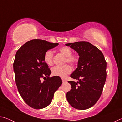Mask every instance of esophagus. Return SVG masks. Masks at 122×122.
<instances>
[{"instance_id":"1","label":"esophagus","mask_w":122,"mask_h":122,"mask_svg":"<svg viewBox=\"0 0 122 122\" xmlns=\"http://www.w3.org/2000/svg\"><path fill=\"white\" fill-rule=\"evenodd\" d=\"M62 82H63V83L66 82V81H65V80L64 79H62Z\"/></svg>"}]
</instances>
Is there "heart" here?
Returning <instances> with one entry per match:
<instances>
[{
	"mask_svg": "<svg viewBox=\"0 0 122 122\" xmlns=\"http://www.w3.org/2000/svg\"><path fill=\"white\" fill-rule=\"evenodd\" d=\"M59 51L61 54L66 57V62L74 65L78 62V56L74 55H71L72 50L68 47L63 46L59 49ZM54 54L52 50H48L45 52L44 55V60L47 65L51 66L53 63ZM72 72V68L70 65H65L62 66H55L52 68V73L54 76L64 78L67 75Z\"/></svg>",
	"mask_w": 122,
	"mask_h": 122,
	"instance_id": "heart-1",
	"label": "heart"
}]
</instances>
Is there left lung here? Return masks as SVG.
Listing matches in <instances>:
<instances>
[{
  "label": "left lung",
  "instance_id": "obj_1",
  "mask_svg": "<svg viewBox=\"0 0 122 122\" xmlns=\"http://www.w3.org/2000/svg\"><path fill=\"white\" fill-rule=\"evenodd\" d=\"M65 45L79 56L77 68L70 76L78 81H68L72 89L67 92V100L73 108L86 110L94 106L101 95L106 79V62L102 52L87 41Z\"/></svg>",
  "mask_w": 122,
  "mask_h": 122
}]
</instances>
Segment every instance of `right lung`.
Segmentation results:
<instances>
[{
  "mask_svg": "<svg viewBox=\"0 0 122 122\" xmlns=\"http://www.w3.org/2000/svg\"><path fill=\"white\" fill-rule=\"evenodd\" d=\"M58 45L33 39L16 52L13 67L17 89L25 102L34 109H41L50 105L54 92L62 83L60 77H49L51 71L44 60L45 52ZM41 77L45 79L43 82Z\"/></svg>",
  "mask_w": 122,
  "mask_h": 122,
  "instance_id": "1",
  "label": "right lung"
}]
</instances>
